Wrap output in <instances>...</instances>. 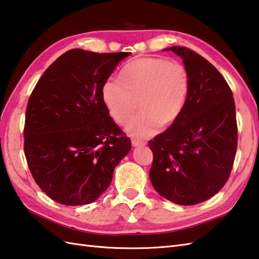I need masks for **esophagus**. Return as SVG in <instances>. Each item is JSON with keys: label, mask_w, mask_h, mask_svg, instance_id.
<instances>
[{"label": "esophagus", "mask_w": 259, "mask_h": 259, "mask_svg": "<svg viewBox=\"0 0 259 259\" xmlns=\"http://www.w3.org/2000/svg\"><path fill=\"white\" fill-rule=\"evenodd\" d=\"M144 144H146V141L139 139H132V146L134 147H142Z\"/></svg>", "instance_id": "34e87169"}]
</instances>
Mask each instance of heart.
I'll return each mask as SVG.
<instances>
[{
  "label": "heart",
  "instance_id": "obj_1",
  "mask_svg": "<svg viewBox=\"0 0 259 259\" xmlns=\"http://www.w3.org/2000/svg\"><path fill=\"white\" fill-rule=\"evenodd\" d=\"M119 77L104 82L101 98L120 124L129 121L139 102L141 111L125 128L129 135L148 138L182 115L191 88L190 74L182 64L161 57L137 58L123 66Z\"/></svg>",
  "mask_w": 259,
  "mask_h": 259
}]
</instances>
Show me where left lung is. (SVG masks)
I'll list each match as a JSON object with an SVG mask.
<instances>
[{
  "instance_id": "1",
  "label": "left lung",
  "mask_w": 259,
  "mask_h": 259,
  "mask_svg": "<svg viewBox=\"0 0 259 259\" xmlns=\"http://www.w3.org/2000/svg\"><path fill=\"white\" fill-rule=\"evenodd\" d=\"M191 79L182 115L149 141L153 162L150 181L179 205L208 200L227 182L237 149L235 101L225 78L190 48L173 46Z\"/></svg>"
}]
</instances>
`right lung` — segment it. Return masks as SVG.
Returning a JSON list of instances; mask_svg holds the SVG:
<instances>
[{
	"label": "right lung",
	"instance_id": "obj_1",
	"mask_svg": "<svg viewBox=\"0 0 259 259\" xmlns=\"http://www.w3.org/2000/svg\"><path fill=\"white\" fill-rule=\"evenodd\" d=\"M130 53L75 48L39 78L27 102L24 153L35 182L64 205L89 204L112 181L131 140L109 116L101 88Z\"/></svg>",
	"mask_w": 259,
	"mask_h": 259
}]
</instances>
